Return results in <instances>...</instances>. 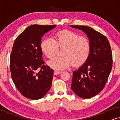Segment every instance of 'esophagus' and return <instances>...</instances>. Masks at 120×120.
<instances>
[{"label": "esophagus", "instance_id": "1", "mask_svg": "<svg viewBox=\"0 0 120 120\" xmlns=\"http://www.w3.org/2000/svg\"><path fill=\"white\" fill-rule=\"evenodd\" d=\"M61 73V71H54V75H58L60 74Z\"/></svg>", "mask_w": 120, "mask_h": 120}]
</instances>
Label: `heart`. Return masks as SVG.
<instances>
[{"instance_id":"obj_1","label":"heart","mask_w":120,"mask_h":120,"mask_svg":"<svg viewBox=\"0 0 120 120\" xmlns=\"http://www.w3.org/2000/svg\"><path fill=\"white\" fill-rule=\"evenodd\" d=\"M62 50V56L54 57L48 62L51 68L56 70H64L71 66L79 67L84 64L89 58L91 44L86 37L70 30H60L56 34V40L51 37L44 39L40 48L45 56L51 58L56 55L59 47Z\"/></svg>"}]
</instances>
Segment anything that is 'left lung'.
Segmentation results:
<instances>
[{
    "mask_svg": "<svg viewBox=\"0 0 120 120\" xmlns=\"http://www.w3.org/2000/svg\"><path fill=\"white\" fill-rule=\"evenodd\" d=\"M87 34L91 44L88 60L73 71L71 88L80 97L88 99L101 92L108 81L112 66V55L105 36L85 26H71Z\"/></svg>",
    "mask_w": 120,
    "mask_h": 120,
    "instance_id": "obj_1",
    "label": "left lung"
}]
</instances>
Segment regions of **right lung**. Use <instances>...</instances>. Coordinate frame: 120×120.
Segmentation results:
<instances>
[{
    "mask_svg": "<svg viewBox=\"0 0 120 120\" xmlns=\"http://www.w3.org/2000/svg\"><path fill=\"white\" fill-rule=\"evenodd\" d=\"M56 26H30L14 41L10 58L11 78L18 91L28 99H40L51 87L53 70L44 64L40 44L44 34Z\"/></svg>",
    "mask_w": 120,
    "mask_h": 120,
    "instance_id": "obj_1",
    "label": "right lung"
}]
</instances>
